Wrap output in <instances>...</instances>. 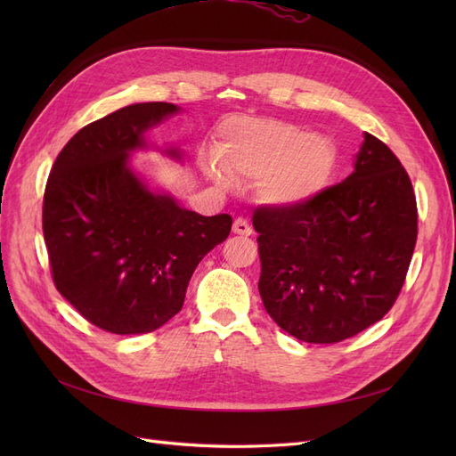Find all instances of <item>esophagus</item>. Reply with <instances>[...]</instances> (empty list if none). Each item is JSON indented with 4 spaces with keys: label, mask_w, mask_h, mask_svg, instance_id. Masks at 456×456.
I'll list each match as a JSON object with an SVG mask.
<instances>
[{
    "label": "esophagus",
    "mask_w": 456,
    "mask_h": 456,
    "mask_svg": "<svg viewBox=\"0 0 456 456\" xmlns=\"http://www.w3.org/2000/svg\"><path fill=\"white\" fill-rule=\"evenodd\" d=\"M232 232L233 233H238V236H251L253 233V228H251V224L247 223L245 218H236L233 220V226H232Z\"/></svg>",
    "instance_id": "obj_1"
}]
</instances>
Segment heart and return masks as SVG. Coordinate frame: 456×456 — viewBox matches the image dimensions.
I'll return each instance as SVG.
<instances>
[{
	"instance_id": "b5f03b06",
	"label": "heart",
	"mask_w": 456,
	"mask_h": 456,
	"mask_svg": "<svg viewBox=\"0 0 456 456\" xmlns=\"http://www.w3.org/2000/svg\"><path fill=\"white\" fill-rule=\"evenodd\" d=\"M215 158L201 169L218 186L256 181L258 196L272 205H298L327 186L337 150L323 136H308L291 123L238 118L226 123Z\"/></svg>"
}]
</instances>
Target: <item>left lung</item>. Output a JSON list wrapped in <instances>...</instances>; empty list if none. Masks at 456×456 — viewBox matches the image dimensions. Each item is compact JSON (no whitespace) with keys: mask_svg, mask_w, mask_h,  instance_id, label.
<instances>
[{"mask_svg":"<svg viewBox=\"0 0 456 456\" xmlns=\"http://www.w3.org/2000/svg\"><path fill=\"white\" fill-rule=\"evenodd\" d=\"M354 167L305 203L253 213L262 305L298 340L335 344L362 333L405 283L419 233L411 178L369 133Z\"/></svg>","mask_w":456,"mask_h":456,"instance_id":"1","label":"left lung"}]
</instances>
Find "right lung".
Instances as JSON below:
<instances>
[{
	"instance_id": "add662e5",
	"label": "right lung",
	"mask_w": 456,
	"mask_h": 456,
	"mask_svg": "<svg viewBox=\"0 0 456 456\" xmlns=\"http://www.w3.org/2000/svg\"><path fill=\"white\" fill-rule=\"evenodd\" d=\"M176 110L142 102L89 123L47 178L44 238L54 287L106 333L144 335L167 323L201 258L232 230L230 215L183 209L129 169L142 133ZM169 154L178 158L176 150Z\"/></svg>"
}]
</instances>
